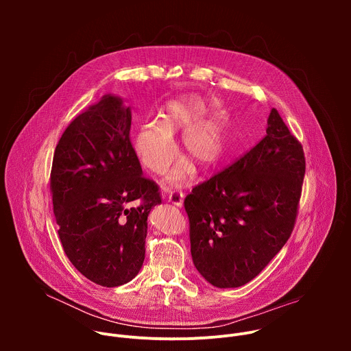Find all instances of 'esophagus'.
Returning a JSON list of instances; mask_svg holds the SVG:
<instances>
[{
    "label": "esophagus",
    "mask_w": 351,
    "mask_h": 351,
    "mask_svg": "<svg viewBox=\"0 0 351 351\" xmlns=\"http://www.w3.org/2000/svg\"><path fill=\"white\" fill-rule=\"evenodd\" d=\"M183 193L182 191H178V193H171L169 197H168V202L172 203L173 206L176 207H182L183 206Z\"/></svg>",
    "instance_id": "esophagus-1"
}]
</instances>
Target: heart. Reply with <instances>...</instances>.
<instances>
[{
    "mask_svg": "<svg viewBox=\"0 0 351 351\" xmlns=\"http://www.w3.org/2000/svg\"><path fill=\"white\" fill-rule=\"evenodd\" d=\"M211 110L206 99L191 95L171 101L160 115L158 123L149 122L133 136V148L141 164L157 175L168 171L176 157L172 136L183 132L182 153L199 169L214 167L225 149V125L219 117L204 119ZM189 162L179 164L168 178L171 184H182L190 175Z\"/></svg>",
    "mask_w": 351,
    "mask_h": 351,
    "instance_id": "1",
    "label": "heart"
}]
</instances>
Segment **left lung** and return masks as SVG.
Instances as JSON below:
<instances>
[{"label":"left lung","mask_w":351,"mask_h":351,"mask_svg":"<svg viewBox=\"0 0 351 351\" xmlns=\"http://www.w3.org/2000/svg\"><path fill=\"white\" fill-rule=\"evenodd\" d=\"M303 145L272 108L267 136L184 198L194 267L213 286L254 279L289 240L298 213Z\"/></svg>","instance_id":"obj_1"}]
</instances>
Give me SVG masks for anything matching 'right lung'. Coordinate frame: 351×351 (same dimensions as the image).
Instances as JSON below:
<instances>
[{
  "mask_svg": "<svg viewBox=\"0 0 351 351\" xmlns=\"http://www.w3.org/2000/svg\"><path fill=\"white\" fill-rule=\"evenodd\" d=\"M130 125L122 98L104 95L65 129L49 178L64 252L82 275L104 287L138 274L147 217L161 203L158 184L141 175Z\"/></svg>",
  "mask_w": 351,
  "mask_h": 351,
  "instance_id": "add662e5",
  "label": "right lung"
}]
</instances>
